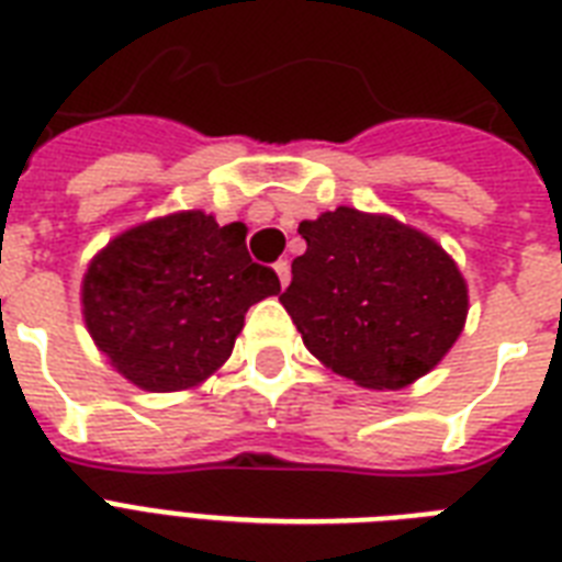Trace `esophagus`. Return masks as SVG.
<instances>
[{
  "label": "esophagus",
  "mask_w": 562,
  "mask_h": 562,
  "mask_svg": "<svg viewBox=\"0 0 562 562\" xmlns=\"http://www.w3.org/2000/svg\"><path fill=\"white\" fill-rule=\"evenodd\" d=\"M273 271H277V277H280V285H282V289H285V285H289V282H291V265H289V259H280V262L273 265Z\"/></svg>",
  "instance_id": "34e87169"
}]
</instances>
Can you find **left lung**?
<instances>
[{
	"label": "left lung",
	"instance_id": "1",
	"mask_svg": "<svg viewBox=\"0 0 562 562\" xmlns=\"http://www.w3.org/2000/svg\"><path fill=\"white\" fill-rule=\"evenodd\" d=\"M297 233L306 254L280 303L321 364L370 391H402L443 361L470 294L435 238L352 206L300 221Z\"/></svg>",
	"mask_w": 562,
	"mask_h": 562
}]
</instances>
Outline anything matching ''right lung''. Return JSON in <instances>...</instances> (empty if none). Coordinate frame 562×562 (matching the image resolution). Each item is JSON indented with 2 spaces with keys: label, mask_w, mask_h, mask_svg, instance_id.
I'll return each mask as SVG.
<instances>
[{
  "label": "right lung",
  "mask_w": 562,
  "mask_h": 562,
  "mask_svg": "<svg viewBox=\"0 0 562 562\" xmlns=\"http://www.w3.org/2000/svg\"><path fill=\"white\" fill-rule=\"evenodd\" d=\"M241 221L183 210L110 238L87 265V333L131 384L189 391L229 359L247 308L280 294L271 268L247 256Z\"/></svg>",
  "instance_id": "1"
}]
</instances>
